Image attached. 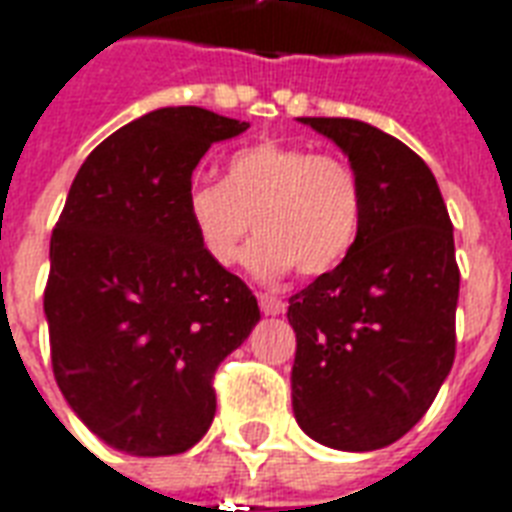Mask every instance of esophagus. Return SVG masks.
Instances as JSON below:
<instances>
[{"label": "esophagus", "mask_w": 512, "mask_h": 512, "mask_svg": "<svg viewBox=\"0 0 512 512\" xmlns=\"http://www.w3.org/2000/svg\"><path fill=\"white\" fill-rule=\"evenodd\" d=\"M257 300H260L263 314H268V317H279V314H284V311H287V303H284L282 298H276V295H268V292H260V295H257Z\"/></svg>", "instance_id": "esophagus-1"}]
</instances>
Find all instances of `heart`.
I'll return each mask as SVG.
<instances>
[{
	"instance_id": "obj_1",
	"label": "heart",
	"mask_w": 512,
	"mask_h": 512,
	"mask_svg": "<svg viewBox=\"0 0 512 512\" xmlns=\"http://www.w3.org/2000/svg\"><path fill=\"white\" fill-rule=\"evenodd\" d=\"M362 209V182L346 158L282 142L241 147L225 179H193L185 193L187 222L212 263L233 265L249 230L260 233L244 255L260 279L333 271L357 244Z\"/></svg>"
}]
</instances>
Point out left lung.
Returning a JSON list of instances; mask_svg holds the SVG:
<instances>
[{"label":"left lung","mask_w":512,"mask_h":512,"mask_svg":"<svg viewBox=\"0 0 512 512\" xmlns=\"http://www.w3.org/2000/svg\"><path fill=\"white\" fill-rule=\"evenodd\" d=\"M333 139L365 193L357 244L290 298L292 411L338 451L395 443L427 413L456 354L454 225L419 155L349 117H298Z\"/></svg>","instance_id":"left-lung-1"}]
</instances>
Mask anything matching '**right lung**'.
Wrapping results in <instances>:
<instances>
[{
    "mask_svg": "<svg viewBox=\"0 0 512 512\" xmlns=\"http://www.w3.org/2000/svg\"><path fill=\"white\" fill-rule=\"evenodd\" d=\"M249 123L163 107L85 158L50 236L53 376L83 424L134 456L193 448L212 427L214 370L260 322L257 298L212 263L185 214L193 169Z\"/></svg>",
    "mask_w": 512,
    "mask_h": 512,
    "instance_id": "right-lung-1",
    "label": "right lung"
}]
</instances>
